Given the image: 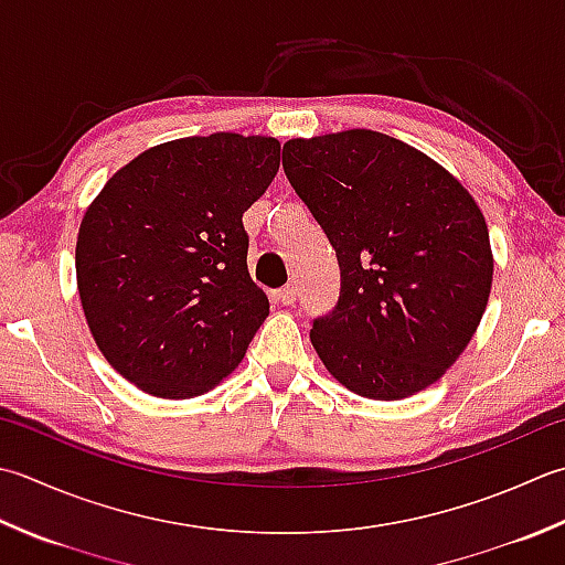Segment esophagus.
I'll list each match as a JSON object with an SVG mask.
<instances>
[{
    "instance_id": "esophagus-1",
    "label": "esophagus",
    "mask_w": 565,
    "mask_h": 565,
    "mask_svg": "<svg viewBox=\"0 0 565 565\" xmlns=\"http://www.w3.org/2000/svg\"><path fill=\"white\" fill-rule=\"evenodd\" d=\"M276 298H279L281 306H294L296 303V286L294 284L284 286V289H279V294H276Z\"/></svg>"
}]
</instances>
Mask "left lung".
<instances>
[{
	"mask_svg": "<svg viewBox=\"0 0 565 565\" xmlns=\"http://www.w3.org/2000/svg\"><path fill=\"white\" fill-rule=\"evenodd\" d=\"M284 171L340 264L338 306L311 330L326 370L377 402L438 382L492 289L490 232L468 188L372 129L289 139Z\"/></svg>",
	"mask_w": 565,
	"mask_h": 565,
	"instance_id": "obj_1",
	"label": "left lung"
}]
</instances>
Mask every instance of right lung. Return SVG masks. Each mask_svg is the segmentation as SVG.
<instances>
[{"instance_id": "right-lung-1", "label": "right lung", "mask_w": 565, "mask_h": 565, "mask_svg": "<svg viewBox=\"0 0 565 565\" xmlns=\"http://www.w3.org/2000/svg\"><path fill=\"white\" fill-rule=\"evenodd\" d=\"M274 137L217 131L151 147L87 205L77 294L105 360L161 399L213 390L245 358L269 298L242 213L279 171Z\"/></svg>"}]
</instances>
